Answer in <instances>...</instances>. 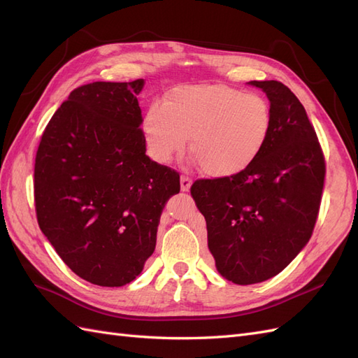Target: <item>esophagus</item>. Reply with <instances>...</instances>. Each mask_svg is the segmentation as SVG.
<instances>
[{"instance_id":"34e87169","label":"esophagus","mask_w":358,"mask_h":358,"mask_svg":"<svg viewBox=\"0 0 358 358\" xmlns=\"http://www.w3.org/2000/svg\"><path fill=\"white\" fill-rule=\"evenodd\" d=\"M191 183H192V179H191V178H188V176H185V175L180 176V189H182V191H188V189L191 188Z\"/></svg>"}]
</instances>
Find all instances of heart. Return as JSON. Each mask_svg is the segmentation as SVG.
Listing matches in <instances>:
<instances>
[{"instance_id": "b5f03b06", "label": "heart", "mask_w": 358, "mask_h": 358, "mask_svg": "<svg viewBox=\"0 0 358 358\" xmlns=\"http://www.w3.org/2000/svg\"><path fill=\"white\" fill-rule=\"evenodd\" d=\"M273 125L264 96L227 85H183L148 106L143 133L150 157L169 162L189 140L203 173L231 178L263 152Z\"/></svg>"}]
</instances>
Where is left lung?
<instances>
[{
    "mask_svg": "<svg viewBox=\"0 0 358 358\" xmlns=\"http://www.w3.org/2000/svg\"><path fill=\"white\" fill-rule=\"evenodd\" d=\"M249 83L266 92L272 107L263 152L239 175L199 179L191 187L216 268L237 285L276 276L305 248L326 178L315 128L297 96L278 80Z\"/></svg>",
    "mask_w": 358,
    "mask_h": 358,
    "instance_id": "1",
    "label": "left lung"
}]
</instances>
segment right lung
<instances>
[{
	"label": "right lung",
	"mask_w": 358,
	"mask_h": 358,
	"mask_svg": "<svg viewBox=\"0 0 358 358\" xmlns=\"http://www.w3.org/2000/svg\"><path fill=\"white\" fill-rule=\"evenodd\" d=\"M143 79L70 92L43 131L34 166L40 230L73 272L100 287L134 280L157 245L179 173L150 159L137 95Z\"/></svg>",
	"instance_id": "1"
}]
</instances>
